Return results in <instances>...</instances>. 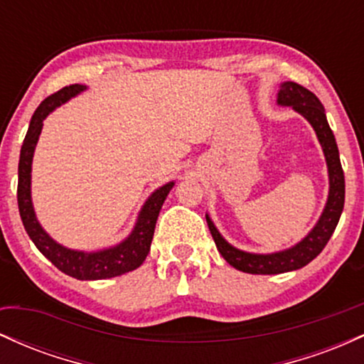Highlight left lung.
Segmentation results:
<instances>
[{"label":"left lung","mask_w":364,"mask_h":364,"mask_svg":"<svg viewBox=\"0 0 364 364\" xmlns=\"http://www.w3.org/2000/svg\"><path fill=\"white\" fill-rule=\"evenodd\" d=\"M277 104L281 107H292L315 129L316 139H318L320 147L323 150L325 162H327L328 196L323 212H321L316 224L311 228V231L301 241L292 245L291 248L274 253H250L236 248V246L224 240V236L215 228L210 215L205 214L208 229H210V235L214 237L219 253L223 255L224 260L229 265L246 274L274 275L291 272V270H298L308 265L313 258L318 257L325 245L328 243L330 236L333 235L337 223L341 219L342 208H344L346 183L344 171H342L341 166L339 149H337L336 136H333L332 129L328 127L325 109L318 97L313 92L298 85V83L282 82L277 94Z\"/></svg>","instance_id":"obj_1"}]
</instances>
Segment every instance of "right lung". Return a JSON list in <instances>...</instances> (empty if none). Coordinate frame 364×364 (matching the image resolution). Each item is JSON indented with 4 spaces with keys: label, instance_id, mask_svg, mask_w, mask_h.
<instances>
[{
    "label": "right lung",
    "instance_id": "1",
    "mask_svg": "<svg viewBox=\"0 0 364 364\" xmlns=\"http://www.w3.org/2000/svg\"><path fill=\"white\" fill-rule=\"evenodd\" d=\"M85 90L87 85H80V83L65 87V89L44 99L36 109L31 124H28L22 150H20L16 198H18V210L25 231H27L32 243L37 246V250L54 267H58L61 272L70 275V277L78 279V281H101V279L118 277V275L132 272L144 263L150 252V243H152L159 212H161L164 200L168 198L169 191L173 190L174 181L166 183L150 193L140 208L132 232L118 245H112L109 248L97 250V252L66 248L44 231V228L37 220L34 203H32V161H34L36 145L39 141L41 132H43L44 119L56 107L63 106L70 99L77 97L78 94Z\"/></svg>",
    "mask_w": 364,
    "mask_h": 364
}]
</instances>
